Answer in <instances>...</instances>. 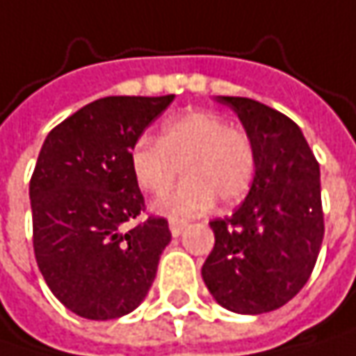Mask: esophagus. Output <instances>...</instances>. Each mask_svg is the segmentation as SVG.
<instances>
[{
    "label": "esophagus",
    "instance_id": "esophagus-1",
    "mask_svg": "<svg viewBox=\"0 0 356 356\" xmlns=\"http://www.w3.org/2000/svg\"><path fill=\"white\" fill-rule=\"evenodd\" d=\"M184 227H186V222H182V220H170V233L174 237H178L184 231Z\"/></svg>",
    "mask_w": 356,
    "mask_h": 356
}]
</instances>
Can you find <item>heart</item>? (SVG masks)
<instances>
[{"label": "heart", "mask_w": 356, "mask_h": 356, "mask_svg": "<svg viewBox=\"0 0 356 356\" xmlns=\"http://www.w3.org/2000/svg\"><path fill=\"white\" fill-rule=\"evenodd\" d=\"M129 168L141 191L165 192L180 168L182 184L156 202L170 218H188L209 211L218 198L235 204L253 184L257 152L251 136L209 111H186L168 119L158 141L143 136L129 149Z\"/></svg>", "instance_id": "b5f03b06"}]
</instances>
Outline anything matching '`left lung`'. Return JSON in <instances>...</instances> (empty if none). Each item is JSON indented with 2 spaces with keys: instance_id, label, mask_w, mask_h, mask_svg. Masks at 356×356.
Instances as JSON below:
<instances>
[{
  "instance_id": "1",
  "label": "left lung",
  "mask_w": 356,
  "mask_h": 356,
  "mask_svg": "<svg viewBox=\"0 0 356 356\" xmlns=\"http://www.w3.org/2000/svg\"><path fill=\"white\" fill-rule=\"evenodd\" d=\"M239 115L257 152L251 191L231 216L211 220L215 247L202 280L239 314L282 308L304 288L324 237L320 165L290 117L245 97H216Z\"/></svg>"
}]
</instances>
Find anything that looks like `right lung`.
I'll list each match as a JSON object with an SVG mask.
<instances>
[{"instance_id":"1","label":"right lung","mask_w":356,"mask_h":356,"mask_svg":"<svg viewBox=\"0 0 356 356\" xmlns=\"http://www.w3.org/2000/svg\"><path fill=\"white\" fill-rule=\"evenodd\" d=\"M174 95L105 97L58 123L30 180L34 255L64 306L113 320L143 302L165 245L164 216H147L129 149Z\"/></svg>"}]
</instances>
